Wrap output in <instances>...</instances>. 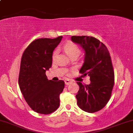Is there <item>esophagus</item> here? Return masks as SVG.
I'll return each instance as SVG.
<instances>
[{"instance_id":"34e87169","label":"esophagus","mask_w":133,"mask_h":133,"mask_svg":"<svg viewBox=\"0 0 133 133\" xmlns=\"http://www.w3.org/2000/svg\"><path fill=\"white\" fill-rule=\"evenodd\" d=\"M64 82H65V85H69L70 84H71V83L72 82V81H70V80H69V79H66L64 81Z\"/></svg>"}]
</instances>
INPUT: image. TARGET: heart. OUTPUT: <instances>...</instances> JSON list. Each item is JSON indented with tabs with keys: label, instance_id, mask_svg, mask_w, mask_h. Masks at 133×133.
Wrapping results in <instances>:
<instances>
[{
	"label": "heart",
	"instance_id": "heart-1",
	"mask_svg": "<svg viewBox=\"0 0 133 133\" xmlns=\"http://www.w3.org/2000/svg\"><path fill=\"white\" fill-rule=\"evenodd\" d=\"M64 50L66 54L69 56L70 57H72L74 56L78 57L79 54H81V50H80L77 44H75L72 42H68L66 44L64 45ZM57 54V50H56L54 51L53 54H52V59L54 60L56 57V56Z\"/></svg>",
	"mask_w": 133,
	"mask_h": 133
}]
</instances>
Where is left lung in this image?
Here are the masks:
<instances>
[{
  "mask_svg": "<svg viewBox=\"0 0 133 133\" xmlns=\"http://www.w3.org/2000/svg\"><path fill=\"white\" fill-rule=\"evenodd\" d=\"M72 42L85 51L84 62L79 72L90 76V84L77 82L79 90L76 95L77 105L88 113L102 110L111 97L115 76L109 51L97 38L87 36H72Z\"/></svg>",
  "mask_w": 133,
  "mask_h": 133,
  "instance_id": "left-lung-1",
  "label": "left lung"
}]
</instances>
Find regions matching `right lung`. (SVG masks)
Returning <instances> with one entry per match:
<instances>
[{"label": "right lung", "instance_id": "obj_1", "mask_svg": "<svg viewBox=\"0 0 133 133\" xmlns=\"http://www.w3.org/2000/svg\"><path fill=\"white\" fill-rule=\"evenodd\" d=\"M62 36L39 38L30 43L22 55L18 84L26 103L35 112L48 115L59 106V95L64 88L62 80H48L46 71L52 65V52Z\"/></svg>", "mask_w": 133, "mask_h": 133}]
</instances>
